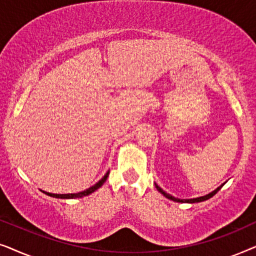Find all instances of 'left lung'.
<instances>
[{"instance_id": "8db88e82", "label": "left lung", "mask_w": 256, "mask_h": 256, "mask_svg": "<svg viewBox=\"0 0 256 256\" xmlns=\"http://www.w3.org/2000/svg\"><path fill=\"white\" fill-rule=\"evenodd\" d=\"M226 183V182H225ZM225 183L224 184H222L220 185V186H218L216 188L214 191H212V192H210L208 194H205V196H202V197H197V198H191V199H180V198H176V197H174V196H171V194H166V191L163 190V188H160L158 185H157L156 183H155V186H156V188H157V191L158 192H160V194H162L164 197L166 198H168V199H170V200H174V202H190V204H194V202H204V200H208V199H210L211 197H213V196H214L216 192H218L220 188H222L224 185H225Z\"/></svg>"}]
</instances>
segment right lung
I'll use <instances>...</instances> for the list:
<instances>
[{"instance_id": "1", "label": "right lung", "mask_w": 256, "mask_h": 256, "mask_svg": "<svg viewBox=\"0 0 256 256\" xmlns=\"http://www.w3.org/2000/svg\"><path fill=\"white\" fill-rule=\"evenodd\" d=\"M108 174H110V171H107L106 174L101 178V180L98 182L93 185V186H90L88 188H86V190H84L82 192H78V194H50V192H46V191H43V194L50 196V197H54V198H60V199H74V198H82V197H85V196H88L90 194H93L94 191H96L98 188L102 186V184L106 182L107 177H108Z\"/></svg>"}]
</instances>
